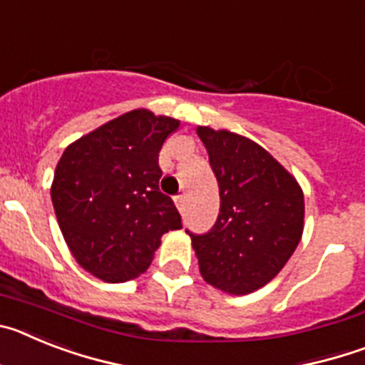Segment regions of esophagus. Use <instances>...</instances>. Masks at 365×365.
I'll use <instances>...</instances> for the list:
<instances>
[{"label":"esophagus","mask_w":365,"mask_h":365,"mask_svg":"<svg viewBox=\"0 0 365 365\" xmlns=\"http://www.w3.org/2000/svg\"><path fill=\"white\" fill-rule=\"evenodd\" d=\"M173 201H175V206H177V208H179L180 214H182V212H185V208H186V199H185V195H177V197L173 199Z\"/></svg>","instance_id":"esophagus-1"}]
</instances>
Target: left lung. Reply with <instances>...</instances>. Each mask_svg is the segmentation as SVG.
<instances>
[{"label":"left lung","instance_id":"8db88e82","mask_svg":"<svg viewBox=\"0 0 365 365\" xmlns=\"http://www.w3.org/2000/svg\"><path fill=\"white\" fill-rule=\"evenodd\" d=\"M219 185L217 221L193 235L199 272L232 296L265 287L294 254L303 234L305 201L296 177L259 144L228 130L197 125Z\"/></svg>","mask_w":365,"mask_h":365}]
</instances>
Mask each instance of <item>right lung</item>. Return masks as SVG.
Masks as SVG:
<instances>
[{
    "label": "right lung",
    "instance_id": "right-lung-1",
    "mask_svg": "<svg viewBox=\"0 0 365 365\" xmlns=\"http://www.w3.org/2000/svg\"><path fill=\"white\" fill-rule=\"evenodd\" d=\"M177 118L133 109L71 143L51 185L71 254L106 283L146 272L160 237L179 230L175 205L159 190V151Z\"/></svg>",
    "mask_w": 365,
    "mask_h": 365
}]
</instances>
